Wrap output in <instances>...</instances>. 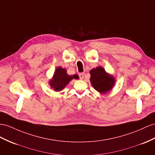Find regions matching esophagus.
<instances>
[{
  "label": "esophagus",
  "instance_id": "34e87169",
  "mask_svg": "<svg viewBox=\"0 0 155 155\" xmlns=\"http://www.w3.org/2000/svg\"><path fill=\"white\" fill-rule=\"evenodd\" d=\"M79 77H80L81 80H82V79L84 78V73H81L79 74Z\"/></svg>",
  "mask_w": 155,
  "mask_h": 155
}]
</instances>
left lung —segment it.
Returning <instances> with one entry per match:
<instances>
[{"label": "left lung", "instance_id": "obj_1", "mask_svg": "<svg viewBox=\"0 0 155 155\" xmlns=\"http://www.w3.org/2000/svg\"><path fill=\"white\" fill-rule=\"evenodd\" d=\"M90 83L93 88L100 94H104L111 90L116 80L113 75L107 73L104 67L98 66L90 71Z\"/></svg>", "mask_w": 155, "mask_h": 155}]
</instances>
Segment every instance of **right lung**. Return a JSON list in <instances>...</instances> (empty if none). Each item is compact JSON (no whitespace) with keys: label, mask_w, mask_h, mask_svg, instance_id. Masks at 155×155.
<instances>
[{"label":"right lung","mask_w":155,"mask_h":155,"mask_svg":"<svg viewBox=\"0 0 155 155\" xmlns=\"http://www.w3.org/2000/svg\"><path fill=\"white\" fill-rule=\"evenodd\" d=\"M73 78L77 79L78 75H69L65 69L62 68L61 67H58L54 71L52 78L49 81L48 84L55 92H60Z\"/></svg>","instance_id":"obj_1"}]
</instances>
